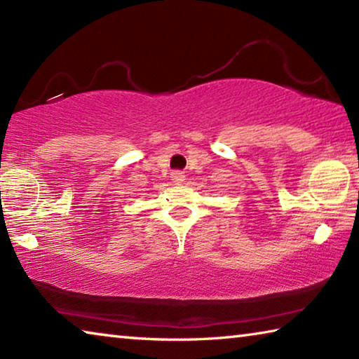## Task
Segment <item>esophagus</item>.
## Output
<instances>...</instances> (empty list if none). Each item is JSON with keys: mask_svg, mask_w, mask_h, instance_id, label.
I'll use <instances>...</instances> for the list:
<instances>
[{"mask_svg": "<svg viewBox=\"0 0 359 359\" xmlns=\"http://www.w3.org/2000/svg\"><path fill=\"white\" fill-rule=\"evenodd\" d=\"M171 180L174 182L175 185H180V184H184V182H185V175H184V172L175 171V172L171 174Z\"/></svg>", "mask_w": 359, "mask_h": 359, "instance_id": "34e87169", "label": "esophagus"}]
</instances>
